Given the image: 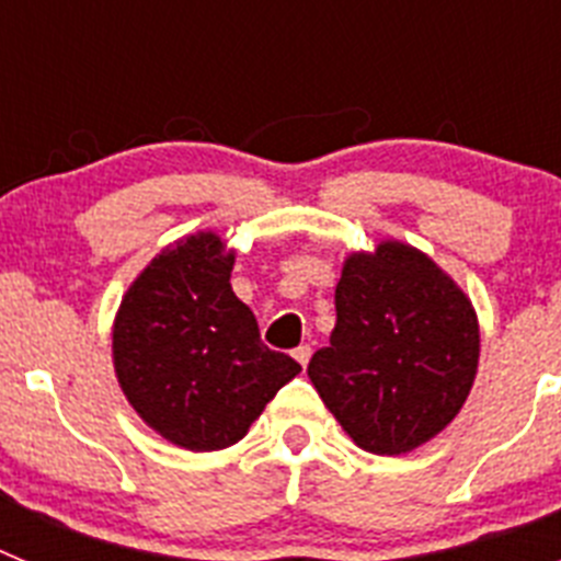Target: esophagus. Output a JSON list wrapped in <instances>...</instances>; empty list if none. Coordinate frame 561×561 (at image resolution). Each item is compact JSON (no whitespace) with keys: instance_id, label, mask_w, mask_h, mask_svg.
Returning <instances> with one entry per match:
<instances>
[{"instance_id":"esophagus-1","label":"esophagus","mask_w":561,"mask_h":561,"mask_svg":"<svg viewBox=\"0 0 561 561\" xmlns=\"http://www.w3.org/2000/svg\"><path fill=\"white\" fill-rule=\"evenodd\" d=\"M291 356H295V359L306 368V365H309V359H311V345H297V348L291 351Z\"/></svg>"}]
</instances>
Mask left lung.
<instances>
[{
  "label": "left lung",
  "mask_w": 561,
  "mask_h": 561,
  "mask_svg": "<svg viewBox=\"0 0 561 561\" xmlns=\"http://www.w3.org/2000/svg\"><path fill=\"white\" fill-rule=\"evenodd\" d=\"M331 342L309 379L356 447L404 455L463 408L478 370V317L424 252L399 241L356 252L334 291Z\"/></svg>",
  "instance_id": "8db88e82"
}]
</instances>
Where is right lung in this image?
Returning <instances> with one entry per match:
<instances>
[{"label":"right lung","instance_id":"add662e5","mask_svg":"<svg viewBox=\"0 0 561 561\" xmlns=\"http://www.w3.org/2000/svg\"><path fill=\"white\" fill-rule=\"evenodd\" d=\"M232 252L199 232L162 250L123 297L112 348L131 408L165 440L213 453L241 440L286 381L289 354L261 342L230 286Z\"/></svg>","mask_w":561,"mask_h":561}]
</instances>
